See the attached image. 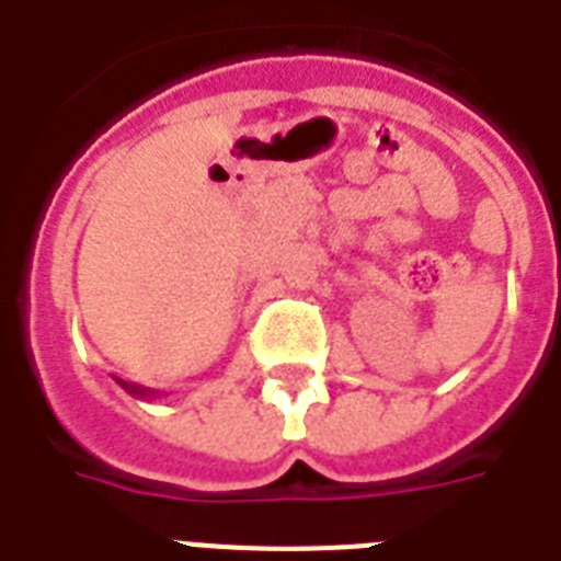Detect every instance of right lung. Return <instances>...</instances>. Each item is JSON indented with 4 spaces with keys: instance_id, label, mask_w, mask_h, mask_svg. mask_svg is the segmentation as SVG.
<instances>
[{
    "instance_id": "1",
    "label": "right lung",
    "mask_w": 561,
    "mask_h": 561,
    "mask_svg": "<svg viewBox=\"0 0 561 561\" xmlns=\"http://www.w3.org/2000/svg\"><path fill=\"white\" fill-rule=\"evenodd\" d=\"M119 381V378H117ZM119 387H123L125 392H131L134 398H157L154 390H146V387H137V383H128V381H119Z\"/></svg>"
}]
</instances>
